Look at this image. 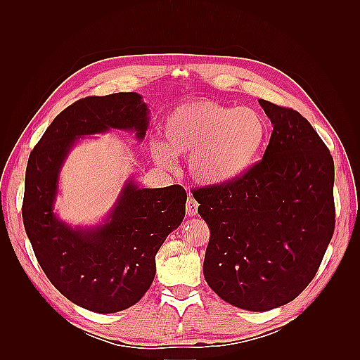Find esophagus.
<instances>
[{
    "label": "esophagus",
    "instance_id": "obj_1",
    "mask_svg": "<svg viewBox=\"0 0 360 360\" xmlns=\"http://www.w3.org/2000/svg\"><path fill=\"white\" fill-rule=\"evenodd\" d=\"M198 202H197V200L195 198H192V197H189L188 198V201H186V214L188 216H195L198 213Z\"/></svg>",
    "mask_w": 360,
    "mask_h": 360
}]
</instances>
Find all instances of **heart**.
<instances>
[{"instance_id": "heart-1", "label": "heart", "mask_w": 360, "mask_h": 360, "mask_svg": "<svg viewBox=\"0 0 360 360\" xmlns=\"http://www.w3.org/2000/svg\"><path fill=\"white\" fill-rule=\"evenodd\" d=\"M165 146L151 153L172 168L177 156H189L192 179L209 188L228 186L254 169L269 138L264 117L250 108L192 101L174 108L163 122Z\"/></svg>"}]
</instances>
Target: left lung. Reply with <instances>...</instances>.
Wrapping results in <instances>:
<instances>
[{"instance_id":"1","label":"left lung","mask_w":360,"mask_h":360,"mask_svg":"<svg viewBox=\"0 0 360 360\" xmlns=\"http://www.w3.org/2000/svg\"><path fill=\"white\" fill-rule=\"evenodd\" d=\"M258 102L274 126L263 160L233 184L193 191L210 228L207 284L255 312L282 307L308 287L335 230L330 151L297 111Z\"/></svg>"}]
</instances>
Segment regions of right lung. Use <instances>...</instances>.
<instances>
[{
    "label": "right lung",
    "instance_id": "add662e5",
    "mask_svg": "<svg viewBox=\"0 0 360 360\" xmlns=\"http://www.w3.org/2000/svg\"><path fill=\"white\" fill-rule=\"evenodd\" d=\"M148 106L138 93L85 97L61 111L28 158L22 219L40 267L64 297L99 314L127 309L156 275V254L186 212L179 184L139 188L127 179L105 221L72 226L57 216L61 168L84 136L111 129L143 141Z\"/></svg>",
    "mask_w": 360,
    "mask_h": 360
}]
</instances>
